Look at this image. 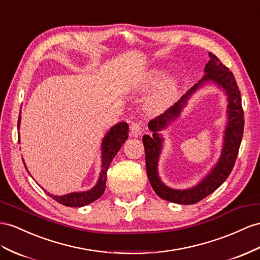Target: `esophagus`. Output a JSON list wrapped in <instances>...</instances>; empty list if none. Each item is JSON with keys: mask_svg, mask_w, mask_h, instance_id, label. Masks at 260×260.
Instances as JSON below:
<instances>
[{"mask_svg": "<svg viewBox=\"0 0 260 260\" xmlns=\"http://www.w3.org/2000/svg\"><path fill=\"white\" fill-rule=\"evenodd\" d=\"M131 133H132V135L134 136V137L141 136L142 133H143V129L141 127V125H139L137 122H132L131 123Z\"/></svg>", "mask_w": 260, "mask_h": 260, "instance_id": "34e87169", "label": "esophagus"}]
</instances>
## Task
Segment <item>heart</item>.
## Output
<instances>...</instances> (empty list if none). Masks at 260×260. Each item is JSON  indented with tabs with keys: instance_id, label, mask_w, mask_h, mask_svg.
<instances>
[{
	"instance_id": "b5f03b06",
	"label": "heart",
	"mask_w": 260,
	"mask_h": 260,
	"mask_svg": "<svg viewBox=\"0 0 260 260\" xmlns=\"http://www.w3.org/2000/svg\"><path fill=\"white\" fill-rule=\"evenodd\" d=\"M162 73L159 71L150 72L148 77L144 80L142 83V90H148L158 83L161 79ZM179 89V82L176 78H170L166 80L164 83L155 91L146 103V111L149 114H159L167 110L169 106L175 101L177 92Z\"/></svg>"
}]
</instances>
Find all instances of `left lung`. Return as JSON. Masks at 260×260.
Listing matches in <instances>:
<instances>
[{"label": "left lung", "mask_w": 260, "mask_h": 260, "mask_svg": "<svg viewBox=\"0 0 260 260\" xmlns=\"http://www.w3.org/2000/svg\"><path fill=\"white\" fill-rule=\"evenodd\" d=\"M210 61L206 63L204 71L205 76L200 80L194 86L185 93L179 101L172 105L162 114L152 118L148 123V127L154 132L150 137L149 135L143 136V143L145 147L146 158V171L149 179L152 189L164 200L169 202L179 204H194L202 199L213 193L219 185H221L234 167L236 158L238 155L239 146L242 143V137L244 133V111L242 106V98L238 85L233 72L230 71L228 67L224 66L221 60L212 52H209ZM206 82H214L222 86L229 96V123L226 125L224 145L222 156L219 162L212 171L194 188L187 190H174L170 189L160 181L156 174V164L158 154L162 147V139L156 133L163 129L171 120L179 114L186 100L200 86Z\"/></svg>", "instance_id": "1"}]
</instances>
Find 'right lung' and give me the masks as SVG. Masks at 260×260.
<instances>
[{"mask_svg":"<svg viewBox=\"0 0 260 260\" xmlns=\"http://www.w3.org/2000/svg\"><path fill=\"white\" fill-rule=\"evenodd\" d=\"M19 121H21V115L18 117L17 127H19ZM128 138V125L125 122L118 123L117 125L113 126L110 132L106 134L102 142V170L100 179L95 187L85 192H75V193L66 194V196H52L47 193L50 198H52L64 206H72V208H80L95 201L101 197L105 191L106 183V174L111 165L113 158L115 157L119 148L122 147L126 139ZM25 166V164H24ZM27 170V169H26Z\"/></svg>","mask_w":260,"mask_h":260,"instance_id":"add662e5","label":"right lung"}]
</instances>
